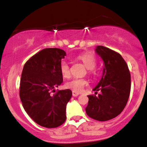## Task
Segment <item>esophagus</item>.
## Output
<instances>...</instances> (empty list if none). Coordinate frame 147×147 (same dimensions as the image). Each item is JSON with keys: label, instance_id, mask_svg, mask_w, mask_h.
I'll return each mask as SVG.
<instances>
[{"label": "esophagus", "instance_id": "obj_1", "mask_svg": "<svg viewBox=\"0 0 147 147\" xmlns=\"http://www.w3.org/2000/svg\"><path fill=\"white\" fill-rule=\"evenodd\" d=\"M79 94H80L79 92H77L72 91V96H73V97H78Z\"/></svg>", "mask_w": 147, "mask_h": 147}]
</instances>
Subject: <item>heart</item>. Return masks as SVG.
Listing matches in <instances>:
<instances>
[{
    "label": "heart",
    "instance_id": "b5f03b06",
    "mask_svg": "<svg viewBox=\"0 0 147 147\" xmlns=\"http://www.w3.org/2000/svg\"><path fill=\"white\" fill-rule=\"evenodd\" d=\"M78 59L81 61L86 67L87 69H89V72H91L92 69L95 67L97 62L94 56L90 53H84V54L80 55L78 56ZM60 70L62 76L63 78H67L69 76V65L65 61H63L60 63ZM88 84L86 80L84 79H78V78H73L69 81L65 83V87L67 89L72 90V91L80 92L83 90L84 86Z\"/></svg>",
    "mask_w": 147,
    "mask_h": 147
}]
</instances>
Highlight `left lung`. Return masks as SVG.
Segmentation results:
<instances>
[{"instance_id":"obj_1","label":"left lung","mask_w":147,"mask_h":147,"mask_svg":"<svg viewBox=\"0 0 147 147\" xmlns=\"http://www.w3.org/2000/svg\"><path fill=\"white\" fill-rule=\"evenodd\" d=\"M95 52L104 63L100 82L93 89L98 95H89L85 108L90 117L104 121L116 117L125 107L131 90L128 66L119 53L104 46L96 47Z\"/></svg>"}]
</instances>
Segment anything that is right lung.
I'll list each match as a JSON object with an SVG mask.
<instances>
[{
    "instance_id": "right-lung-1",
    "label": "right lung",
    "mask_w": 147,
    "mask_h": 147,
    "mask_svg": "<svg viewBox=\"0 0 147 147\" xmlns=\"http://www.w3.org/2000/svg\"><path fill=\"white\" fill-rule=\"evenodd\" d=\"M65 56L61 49H43L26 62L22 72L20 97L23 108L35 123L46 128L59 127L66 119L72 91L67 89L51 94L63 82L60 65Z\"/></svg>"
}]
</instances>
